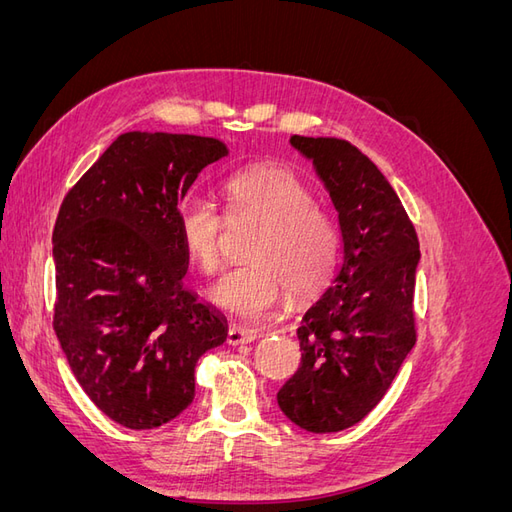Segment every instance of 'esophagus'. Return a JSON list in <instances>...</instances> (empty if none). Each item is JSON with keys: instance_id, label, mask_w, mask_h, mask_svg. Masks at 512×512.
Masks as SVG:
<instances>
[{"instance_id": "1", "label": "esophagus", "mask_w": 512, "mask_h": 512, "mask_svg": "<svg viewBox=\"0 0 512 512\" xmlns=\"http://www.w3.org/2000/svg\"><path fill=\"white\" fill-rule=\"evenodd\" d=\"M256 337H260V329L245 327V324H232L226 333V342L230 346H239V344H250Z\"/></svg>"}]
</instances>
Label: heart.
Here are the masks:
<instances>
[{
  "label": "heart",
  "instance_id": "obj_1",
  "mask_svg": "<svg viewBox=\"0 0 512 512\" xmlns=\"http://www.w3.org/2000/svg\"><path fill=\"white\" fill-rule=\"evenodd\" d=\"M228 218H254L260 230L245 247L247 262L226 271L209 290L213 303L239 316H262L284 292L305 299L329 280L337 256V226L314 205V194L286 168L256 166L222 183ZM224 218L209 198L185 194L175 207V228L203 273L220 265Z\"/></svg>",
  "mask_w": 512,
  "mask_h": 512
}]
</instances>
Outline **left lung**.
Here are the masks:
<instances>
[{
  "label": "left lung",
  "instance_id": "8db88e82",
  "mask_svg": "<svg viewBox=\"0 0 512 512\" xmlns=\"http://www.w3.org/2000/svg\"><path fill=\"white\" fill-rule=\"evenodd\" d=\"M314 162L337 209L342 262L307 309L297 337L301 365L277 393L294 425L342 431L374 410L416 342V230L391 183L342 138L290 136Z\"/></svg>",
  "mask_w": 512,
  "mask_h": 512
}]
</instances>
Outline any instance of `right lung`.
Listing matches in <instances>:
<instances>
[{"label":"right lung","mask_w":512,"mask_h":512,"mask_svg":"<svg viewBox=\"0 0 512 512\" xmlns=\"http://www.w3.org/2000/svg\"><path fill=\"white\" fill-rule=\"evenodd\" d=\"M218 138L126 132L76 181L53 228V329L81 389L111 421L153 429L194 399V367L226 320L183 286L175 207Z\"/></svg>","instance_id":"right-lung-1"}]
</instances>
